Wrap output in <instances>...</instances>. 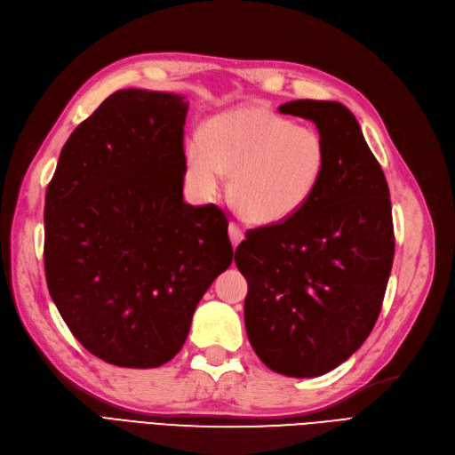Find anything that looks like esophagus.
<instances>
[{
	"mask_svg": "<svg viewBox=\"0 0 455 455\" xmlns=\"http://www.w3.org/2000/svg\"><path fill=\"white\" fill-rule=\"evenodd\" d=\"M229 239L233 243V247H237V244L244 239V233L237 222H229Z\"/></svg>",
	"mask_w": 455,
	"mask_h": 455,
	"instance_id": "obj_1",
	"label": "esophagus"
}]
</instances>
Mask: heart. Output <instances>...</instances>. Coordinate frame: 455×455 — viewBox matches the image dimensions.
Masks as SVG:
<instances>
[{"instance_id":"heart-1","label":"heart","mask_w":455,"mask_h":455,"mask_svg":"<svg viewBox=\"0 0 455 455\" xmlns=\"http://www.w3.org/2000/svg\"><path fill=\"white\" fill-rule=\"evenodd\" d=\"M329 147L312 126L264 105L241 107L206 122L186 145V174L195 191L214 195L229 178L233 208L252 224L297 216L322 189Z\"/></svg>"}]
</instances>
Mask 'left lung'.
Returning <instances> with one entry per match:
<instances>
[{"mask_svg":"<svg viewBox=\"0 0 455 455\" xmlns=\"http://www.w3.org/2000/svg\"><path fill=\"white\" fill-rule=\"evenodd\" d=\"M279 110L317 126L327 174L297 216L249 229L235 264L249 283L244 325L258 358L275 373L317 377L363 345L383 308L395 260L390 193L345 105L299 100Z\"/></svg>","mask_w":455,"mask_h":455,"instance_id":"8db88e82","label":"left lung"}]
</instances>
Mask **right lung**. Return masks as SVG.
Returning <instances> with one entry per match:
<instances>
[{
  "label": "right lung",
  "mask_w": 455,
  "mask_h": 455,
  "mask_svg": "<svg viewBox=\"0 0 455 455\" xmlns=\"http://www.w3.org/2000/svg\"><path fill=\"white\" fill-rule=\"evenodd\" d=\"M180 95L118 90L70 133L45 191L49 294L80 345L107 363L158 367L228 269V216L183 201Z\"/></svg>",
  "instance_id": "obj_1"
}]
</instances>
